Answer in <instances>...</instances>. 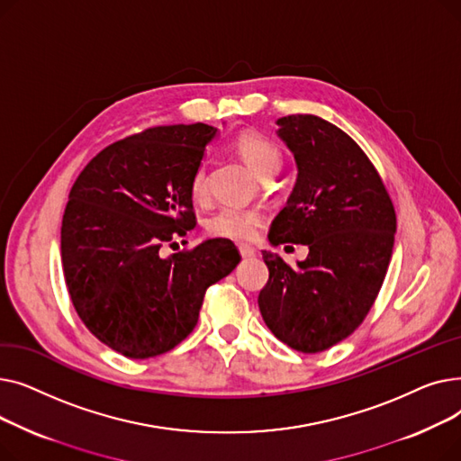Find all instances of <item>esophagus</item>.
<instances>
[{"mask_svg":"<svg viewBox=\"0 0 461 461\" xmlns=\"http://www.w3.org/2000/svg\"><path fill=\"white\" fill-rule=\"evenodd\" d=\"M239 254L243 259H249V258H254L256 256V250L252 247H247V245H240L239 247Z\"/></svg>","mask_w":461,"mask_h":461,"instance_id":"esophagus-1","label":"esophagus"}]
</instances>
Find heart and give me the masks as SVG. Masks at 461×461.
I'll list each match as a JSON object with an SVG mask.
<instances>
[{"mask_svg": "<svg viewBox=\"0 0 461 461\" xmlns=\"http://www.w3.org/2000/svg\"><path fill=\"white\" fill-rule=\"evenodd\" d=\"M237 153L243 157L254 174L259 177L276 174L282 166V153L276 145L259 132H240L235 141ZM194 202L207 198V164L202 160L192 172L188 183ZM265 221V212L258 207L226 203L207 216L205 230L209 235L228 240H250Z\"/></svg>", "mask_w": 461, "mask_h": 461, "instance_id": "1", "label": "heart"}]
</instances>
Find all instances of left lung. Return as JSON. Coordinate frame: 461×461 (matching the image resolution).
Segmentation results:
<instances>
[{
    "label": "left lung",
    "mask_w": 461,
    "mask_h": 461,
    "mask_svg": "<svg viewBox=\"0 0 461 461\" xmlns=\"http://www.w3.org/2000/svg\"><path fill=\"white\" fill-rule=\"evenodd\" d=\"M276 123L299 174L269 240L310 252L297 267L263 252L269 280L258 304L278 340L320 353L348 338L374 306L393 256L396 212L375 166L342 129L308 113Z\"/></svg>",
    "instance_id": "obj_1"
}]
</instances>
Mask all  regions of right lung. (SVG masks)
<instances>
[{
  "label": "right lung",
  "instance_id": "add662e5",
  "mask_svg": "<svg viewBox=\"0 0 461 461\" xmlns=\"http://www.w3.org/2000/svg\"><path fill=\"white\" fill-rule=\"evenodd\" d=\"M214 134L203 123L145 129L93 157L70 188L61 261L72 306L95 338L129 358L181 344L207 287L240 261L228 239L162 256L196 226L188 183Z\"/></svg>",
  "mask_w": 461,
  "mask_h": 461
}]
</instances>
